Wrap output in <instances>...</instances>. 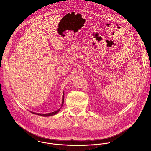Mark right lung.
Masks as SVG:
<instances>
[{"label": "right lung", "instance_id": "right-lung-1", "mask_svg": "<svg viewBox=\"0 0 151 151\" xmlns=\"http://www.w3.org/2000/svg\"><path fill=\"white\" fill-rule=\"evenodd\" d=\"M64 94L63 93V100H62V104H61V106H63V104H64ZM60 109L55 111V112H51V113H49V114H36V113H34V112H31L32 114H36V115H40V116H52V115H55L56 114H57L59 111H60Z\"/></svg>", "mask_w": 151, "mask_h": 151}]
</instances>
